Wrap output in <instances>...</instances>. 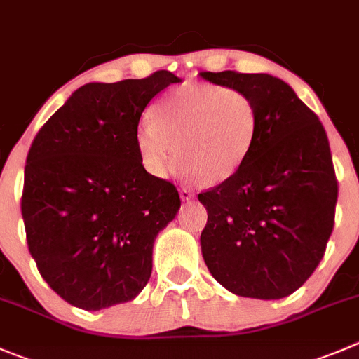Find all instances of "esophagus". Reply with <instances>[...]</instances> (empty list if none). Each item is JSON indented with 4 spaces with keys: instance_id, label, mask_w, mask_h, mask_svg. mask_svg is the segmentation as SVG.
<instances>
[{
    "instance_id": "obj_1",
    "label": "esophagus",
    "mask_w": 359,
    "mask_h": 359,
    "mask_svg": "<svg viewBox=\"0 0 359 359\" xmlns=\"http://www.w3.org/2000/svg\"><path fill=\"white\" fill-rule=\"evenodd\" d=\"M180 197H182V201H190L194 199V192L190 189H182L180 190Z\"/></svg>"
}]
</instances>
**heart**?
I'll return each mask as SVG.
<instances>
[{"label": "heart", "instance_id": "1", "mask_svg": "<svg viewBox=\"0 0 359 359\" xmlns=\"http://www.w3.org/2000/svg\"><path fill=\"white\" fill-rule=\"evenodd\" d=\"M257 130V105L245 91L201 83L167 93L155 116L139 123L135 142L155 176H167L180 153L187 172L215 187L245 165Z\"/></svg>", "mask_w": 359, "mask_h": 359}]
</instances>
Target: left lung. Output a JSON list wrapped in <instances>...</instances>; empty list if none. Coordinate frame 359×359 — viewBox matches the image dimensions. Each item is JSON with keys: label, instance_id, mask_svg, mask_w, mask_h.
I'll use <instances>...</instances> for the list:
<instances>
[{"label": "left lung", "instance_id": "1", "mask_svg": "<svg viewBox=\"0 0 359 359\" xmlns=\"http://www.w3.org/2000/svg\"><path fill=\"white\" fill-rule=\"evenodd\" d=\"M257 105L254 148L236 176L199 194L204 262L243 298L280 299L305 284L335 224L339 183L326 130L287 83L269 74L201 72Z\"/></svg>", "mask_w": 359, "mask_h": 359}]
</instances>
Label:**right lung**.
<instances>
[{"label":"right lung","mask_w":359,"mask_h":359,"mask_svg":"<svg viewBox=\"0 0 359 359\" xmlns=\"http://www.w3.org/2000/svg\"><path fill=\"white\" fill-rule=\"evenodd\" d=\"M172 83L182 79L158 70L84 84L29 148L20 201L29 254L70 305L107 309L148 284L155 238L182 201L144 169L135 132L146 105Z\"/></svg>","instance_id":"add662e5"}]
</instances>
